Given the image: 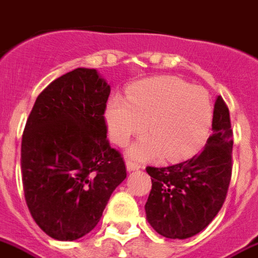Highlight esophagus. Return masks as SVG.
<instances>
[{
  "instance_id": "1",
  "label": "esophagus",
  "mask_w": 258,
  "mask_h": 258,
  "mask_svg": "<svg viewBox=\"0 0 258 258\" xmlns=\"http://www.w3.org/2000/svg\"><path fill=\"white\" fill-rule=\"evenodd\" d=\"M125 167H127L128 171H135V169H139L142 165H140V163L135 162V160H130V159H127V160H125Z\"/></svg>"
}]
</instances>
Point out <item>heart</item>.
Segmentation results:
<instances>
[{"mask_svg":"<svg viewBox=\"0 0 258 258\" xmlns=\"http://www.w3.org/2000/svg\"><path fill=\"white\" fill-rule=\"evenodd\" d=\"M104 118L110 139L124 146L142 133L147 122L150 134L142 136L130 154L139 159L177 160L198 150L208 135L212 104L207 90L176 77H156L138 82L127 98L112 96Z\"/></svg>","mask_w":258,"mask_h":258,"instance_id":"obj_1","label":"heart"}]
</instances>
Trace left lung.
I'll use <instances>...</instances> for the list:
<instances>
[{
    "label": "left lung",
    "mask_w": 258,
    "mask_h": 258,
    "mask_svg": "<svg viewBox=\"0 0 258 258\" xmlns=\"http://www.w3.org/2000/svg\"><path fill=\"white\" fill-rule=\"evenodd\" d=\"M233 131L227 103L217 96L212 135L194 158L168 167H147L152 180L146 203L151 227L167 238L192 237L215 219L232 176Z\"/></svg>",
    "instance_id": "1"
}]
</instances>
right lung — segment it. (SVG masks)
Listing matches in <instances>:
<instances>
[{"label": "right lung", "instance_id": "1", "mask_svg": "<svg viewBox=\"0 0 258 258\" xmlns=\"http://www.w3.org/2000/svg\"><path fill=\"white\" fill-rule=\"evenodd\" d=\"M110 91L96 70L75 69L39 94L27 118L21 144L25 200L37 225L55 240L93 231L127 176L107 139Z\"/></svg>", "mask_w": 258, "mask_h": 258}]
</instances>
